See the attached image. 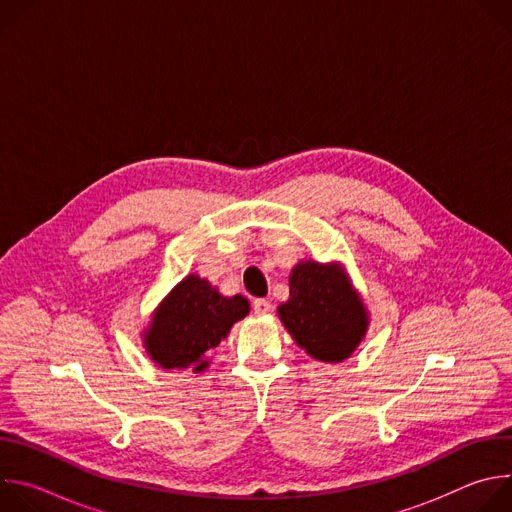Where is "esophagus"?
<instances>
[{
    "label": "esophagus",
    "instance_id": "1",
    "mask_svg": "<svg viewBox=\"0 0 512 512\" xmlns=\"http://www.w3.org/2000/svg\"><path fill=\"white\" fill-rule=\"evenodd\" d=\"M253 312L257 314V316H263V314H269L271 312V304L267 302V300H255L253 302Z\"/></svg>",
    "mask_w": 512,
    "mask_h": 512
}]
</instances>
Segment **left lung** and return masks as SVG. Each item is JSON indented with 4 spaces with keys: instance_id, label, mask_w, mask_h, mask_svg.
Instances as JSON below:
<instances>
[{
    "instance_id": "left-lung-1",
    "label": "left lung",
    "mask_w": 512,
    "mask_h": 512,
    "mask_svg": "<svg viewBox=\"0 0 512 512\" xmlns=\"http://www.w3.org/2000/svg\"><path fill=\"white\" fill-rule=\"evenodd\" d=\"M279 320L312 358L342 362L367 334L369 314L338 263L300 261L289 275Z\"/></svg>"
}]
</instances>
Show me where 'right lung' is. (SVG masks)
Instances as JSON below:
<instances>
[{"mask_svg": "<svg viewBox=\"0 0 512 512\" xmlns=\"http://www.w3.org/2000/svg\"><path fill=\"white\" fill-rule=\"evenodd\" d=\"M247 314V298H225L206 279L190 273L154 312L150 328L143 332V344L162 369L202 373L210 364L206 356Z\"/></svg>", "mask_w": 512, "mask_h": 512, "instance_id": "right-lung-1", "label": "right lung"}]
</instances>
